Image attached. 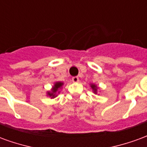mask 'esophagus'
<instances>
[{
  "mask_svg": "<svg viewBox=\"0 0 147 147\" xmlns=\"http://www.w3.org/2000/svg\"><path fill=\"white\" fill-rule=\"evenodd\" d=\"M79 77L78 76H74L72 77V81H73L74 83H78L79 82Z\"/></svg>",
  "mask_w": 147,
  "mask_h": 147,
  "instance_id": "34e87169",
  "label": "esophagus"
}]
</instances>
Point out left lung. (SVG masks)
Returning a JSON list of instances; mask_svg holds the SVG:
<instances>
[{
    "mask_svg": "<svg viewBox=\"0 0 147 147\" xmlns=\"http://www.w3.org/2000/svg\"><path fill=\"white\" fill-rule=\"evenodd\" d=\"M91 87H92L93 90H94V92H95L96 90H97V86L95 85H91Z\"/></svg>",
    "mask_w": 147,
    "mask_h": 147,
    "instance_id": "8db88e82",
    "label": "left lung"
}]
</instances>
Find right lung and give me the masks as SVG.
I'll return each mask as SVG.
<instances>
[{
    "mask_svg": "<svg viewBox=\"0 0 147 147\" xmlns=\"http://www.w3.org/2000/svg\"><path fill=\"white\" fill-rule=\"evenodd\" d=\"M62 84L63 83H55V85H54V87H53V90H52V93H49L48 94L50 97H53V98H54V96H55V93L57 92V90L60 87H61V86H62Z\"/></svg>",
    "mask_w": 147,
    "mask_h": 147,
    "instance_id": "right-lung-1",
    "label": "right lung"
}]
</instances>
